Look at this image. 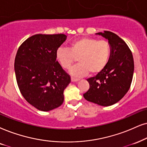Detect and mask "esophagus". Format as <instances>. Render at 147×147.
<instances>
[{
  "label": "esophagus",
  "instance_id": "esophagus-1",
  "mask_svg": "<svg viewBox=\"0 0 147 147\" xmlns=\"http://www.w3.org/2000/svg\"><path fill=\"white\" fill-rule=\"evenodd\" d=\"M79 81V79H76V78H73V77L71 78L72 82H77V81Z\"/></svg>",
  "mask_w": 147,
  "mask_h": 147
}]
</instances>
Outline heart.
<instances>
[{
	"instance_id": "heart-1",
	"label": "heart",
	"mask_w": 147,
	"mask_h": 147,
	"mask_svg": "<svg viewBox=\"0 0 147 147\" xmlns=\"http://www.w3.org/2000/svg\"><path fill=\"white\" fill-rule=\"evenodd\" d=\"M111 55V46L105 40L81 37L70 43L69 49L60 47L55 51V57L62 68L68 69L78 57L79 64L70 70L72 76L81 77L94 75L105 69Z\"/></svg>"
}]
</instances>
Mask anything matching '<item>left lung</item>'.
Instances as JSON below:
<instances>
[{
  "label": "left lung",
  "instance_id": "8db88e82",
  "mask_svg": "<svg viewBox=\"0 0 147 147\" xmlns=\"http://www.w3.org/2000/svg\"><path fill=\"white\" fill-rule=\"evenodd\" d=\"M109 40L111 55L102 71L87 79L90 89L83 94L87 101L98 105L111 106L121 99L130 87L134 64L131 50L123 39L110 31L96 33Z\"/></svg>",
  "mask_w": 147,
  "mask_h": 147
}]
</instances>
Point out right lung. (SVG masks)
<instances>
[{"mask_svg": "<svg viewBox=\"0 0 147 147\" xmlns=\"http://www.w3.org/2000/svg\"><path fill=\"white\" fill-rule=\"evenodd\" d=\"M66 35L38 34L29 37L17 52L14 69L20 92L39 111H49L62 105L70 77L56 60L55 51Z\"/></svg>", "mask_w": 147, "mask_h": 147, "instance_id": "right-lung-1", "label": "right lung"}]
</instances>
